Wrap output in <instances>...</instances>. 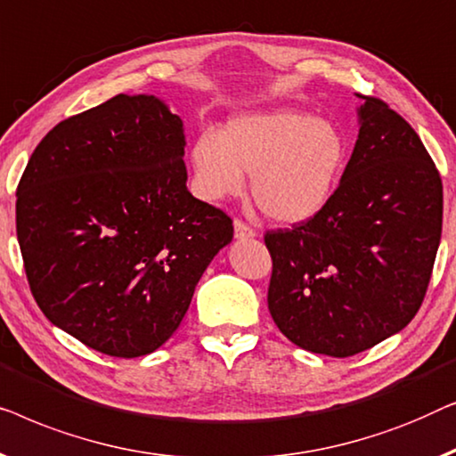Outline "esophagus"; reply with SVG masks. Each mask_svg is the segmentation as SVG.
Returning <instances> with one entry per match:
<instances>
[{"label": "esophagus", "mask_w": 456, "mask_h": 456, "mask_svg": "<svg viewBox=\"0 0 456 456\" xmlns=\"http://www.w3.org/2000/svg\"><path fill=\"white\" fill-rule=\"evenodd\" d=\"M235 237L237 240H252V237L256 235V231L248 225V223H243L241 219L235 221Z\"/></svg>", "instance_id": "obj_1"}]
</instances>
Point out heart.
<instances>
[{
    "mask_svg": "<svg viewBox=\"0 0 456 456\" xmlns=\"http://www.w3.org/2000/svg\"><path fill=\"white\" fill-rule=\"evenodd\" d=\"M347 161L341 127L310 113L279 109L233 118L221 136L191 144L196 185L208 200L237 196L252 173V196L268 219L293 225L316 216L335 194Z\"/></svg>",
    "mask_w": 456,
    "mask_h": 456,
    "instance_id": "1",
    "label": "heart"
}]
</instances>
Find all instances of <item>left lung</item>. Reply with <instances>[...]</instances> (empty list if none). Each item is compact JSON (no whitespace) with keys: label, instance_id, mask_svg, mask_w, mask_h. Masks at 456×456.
<instances>
[{"label":"left lung","instance_id":"8db88e82","mask_svg":"<svg viewBox=\"0 0 456 456\" xmlns=\"http://www.w3.org/2000/svg\"><path fill=\"white\" fill-rule=\"evenodd\" d=\"M341 183L316 216L265 233L268 310L297 347L349 357L405 329L442 235V179L418 134L376 97Z\"/></svg>","mask_w":456,"mask_h":456}]
</instances>
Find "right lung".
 Instances as JSON below:
<instances>
[{
	"mask_svg": "<svg viewBox=\"0 0 456 456\" xmlns=\"http://www.w3.org/2000/svg\"><path fill=\"white\" fill-rule=\"evenodd\" d=\"M183 124L152 94L63 119L28 159L16 233L41 312L86 347L140 357L177 330L233 221L185 188Z\"/></svg>",
	"mask_w": 456,
	"mask_h": 456,
	"instance_id": "right-lung-1",
	"label": "right lung"
}]
</instances>
